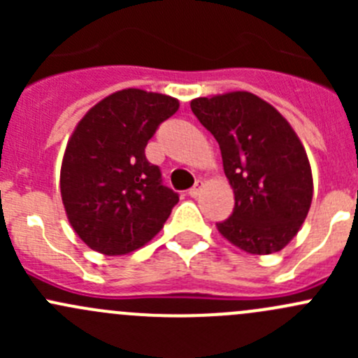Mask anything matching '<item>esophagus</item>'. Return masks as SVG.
<instances>
[{"instance_id":"1","label":"esophagus","mask_w":358,"mask_h":358,"mask_svg":"<svg viewBox=\"0 0 358 358\" xmlns=\"http://www.w3.org/2000/svg\"><path fill=\"white\" fill-rule=\"evenodd\" d=\"M201 189H202V182H201V180H197L196 185H194L192 189H189V196L190 197H197V196H199Z\"/></svg>"}]
</instances>
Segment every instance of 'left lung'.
Wrapping results in <instances>:
<instances>
[{
	"mask_svg": "<svg viewBox=\"0 0 358 358\" xmlns=\"http://www.w3.org/2000/svg\"><path fill=\"white\" fill-rule=\"evenodd\" d=\"M218 142L236 194L232 215L216 223L234 246L272 255L289 244L308 215L313 182L308 157L289 122L248 92L190 102Z\"/></svg>",
	"mask_w": 358,
	"mask_h": 358,
	"instance_id": "1",
	"label": "left lung"
}]
</instances>
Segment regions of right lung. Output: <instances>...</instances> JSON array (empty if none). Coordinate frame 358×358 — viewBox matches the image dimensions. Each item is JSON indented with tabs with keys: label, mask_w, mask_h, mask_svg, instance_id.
Here are the masks:
<instances>
[{
	"label": "right lung",
	"mask_w": 358,
	"mask_h": 358,
	"mask_svg": "<svg viewBox=\"0 0 358 358\" xmlns=\"http://www.w3.org/2000/svg\"><path fill=\"white\" fill-rule=\"evenodd\" d=\"M176 110V99L128 88L79 121L64 154L60 192L72 229L93 251H135L171 215L178 194L162 183L145 147Z\"/></svg>",
	"instance_id": "obj_1"
}]
</instances>
